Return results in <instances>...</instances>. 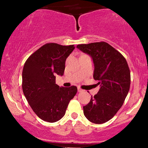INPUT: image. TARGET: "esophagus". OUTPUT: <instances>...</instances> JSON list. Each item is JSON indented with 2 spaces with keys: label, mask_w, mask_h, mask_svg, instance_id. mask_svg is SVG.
<instances>
[{
  "label": "esophagus",
  "mask_w": 148,
  "mask_h": 148,
  "mask_svg": "<svg viewBox=\"0 0 148 148\" xmlns=\"http://www.w3.org/2000/svg\"><path fill=\"white\" fill-rule=\"evenodd\" d=\"M77 91L80 92H82V91H83V90H82V89H80L79 87H78V88H77Z\"/></svg>",
  "instance_id": "1"
}]
</instances>
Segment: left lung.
I'll list each match as a JSON object with an SVG mask.
<instances>
[{
	"label": "left lung",
	"instance_id": "8db88e82",
	"mask_svg": "<svg viewBox=\"0 0 148 148\" xmlns=\"http://www.w3.org/2000/svg\"><path fill=\"white\" fill-rule=\"evenodd\" d=\"M76 47L92 58L93 77L101 87L83 107L84 116L93 123H104L121 108L128 94L131 84L128 64L125 57L106 42L79 44Z\"/></svg>",
	"mask_w": 148,
	"mask_h": 148
}]
</instances>
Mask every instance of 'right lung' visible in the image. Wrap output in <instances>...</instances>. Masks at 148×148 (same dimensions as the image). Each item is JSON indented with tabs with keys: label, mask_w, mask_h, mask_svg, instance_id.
<instances>
[{
	"label": "right lung",
	"mask_w": 148,
	"mask_h": 148,
	"mask_svg": "<svg viewBox=\"0 0 148 148\" xmlns=\"http://www.w3.org/2000/svg\"><path fill=\"white\" fill-rule=\"evenodd\" d=\"M74 48V45L46 44L32 53L24 64V95L34 113L45 121L54 123L61 119L76 94V86L60 87L56 84V76L63 75L65 61Z\"/></svg>",
	"instance_id": "1"
}]
</instances>
